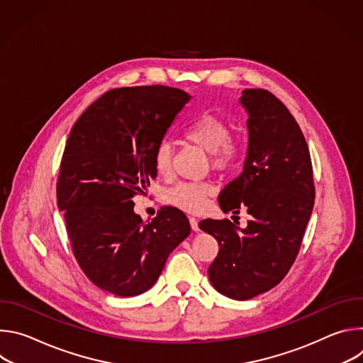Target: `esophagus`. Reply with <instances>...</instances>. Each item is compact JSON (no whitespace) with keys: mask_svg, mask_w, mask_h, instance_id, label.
I'll return each mask as SVG.
<instances>
[{"mask_svg":"<svg viewBox=\"0 0 363 363\" xmlns=\"http://www.w3.org/2000/svg\"><path fill=\"white\" fill-rule=\"evenodd\" d=\"M189 223H191V228H192L194 231H198V230H199V227H198V220H196L195 217H189Z\"/></svg>","mask_w":363,"mask_h":363,"instance_id":"34e87169","label":"esophagus"}]
</instances>
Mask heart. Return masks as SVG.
Returning <instances> with one entry per match:
<instances>
[{"mask_svg": "<svg viewBox=\"0 0 363 363\" xmlns=\"http://www.w3.org/2000/svg\"><path fill=\"white\" fill-rule=\"evenodd\" d=\"M184 136L202 150L210 153V162L216 169H228L240 155L238 143L231 139L228 123L216 116L205 113L189 123ZM174 149L168 140H162L153 153V165L157 172L167 177L172 171ZM214 194V185L208 181H182L165 192V199L179 208L198 213L202 211L208 198Z\"/></svg>", "mask_w": 363, "mask_h": 363, "instance_id": "1", "label": "heart"}]
</instances>
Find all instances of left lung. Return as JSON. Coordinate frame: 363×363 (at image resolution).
<instances>
[{
	"mask_svg": "<svg viewBox=\"0 0 363 363\" xmlns=\"http://www.w3.org/2000/svg\"><path fill=\"white\" fill-rule=\"evenodd\" d=\"M248 147L240 177L220 194L224 213L245 208V228L230 220H202L220 245L208 269L211 284L234 300L277 286L293 266L315 203L313 169L300 126L269 90L245 89ZM238 224V223H237Z\"/></svg>",
	"mask_w": 363,
	"mask_h": 363,
	"instance_id": "obj_1",
	"label": "left lung"
}]
</instances>
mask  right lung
<instances>
[{
  "instance_id": "1",
  "label": "right lung",
  "mask_w": 363,
  "mask_h": 363,
  "mask_svg": "<svg viewBox=\"0 0 363 363\" xmlns=\"http://www.w3.org/2000/svg\"><path fill=\"white\" fill-rule=\"evenodd\" d=\"M189 99L181 89L160 84L112 89L72 128L57 205L80 269L115 296L149 290L168 255L191 233L181 210L164 206L143 223L132 201L157 178L155 149Z\"/></svg>"
}]
</instances>
